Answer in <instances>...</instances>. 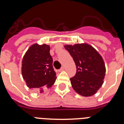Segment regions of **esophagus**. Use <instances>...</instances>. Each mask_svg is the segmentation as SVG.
<instances>
[{"label":"esophagus","instance_id":"34e87169","mask_svg":"<svg viewBox=\"0 0 124 124\" xmlns=\"http://www.w3.org/2000/svg\"><path fill=\"white\" fill-rule=\"evenodd\" d=\"M64 67H63H63H61V68L59 70V71H63V70H64Z\"/></svg>","mask_w":124,"mask_h":124}]
</instances>
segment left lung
Listing matches in <instances>:
<instances>
[{
	"label": "left lung",
	"mask_w": 124,
	"mask_h": 124,
	"mask_svg": "<svg viewBox=\"0 0 124 124\" xmlns=\"http://www.w3.org/2000/svg\"><path fill=\"white\" fill-rule=\"evenodd\" d=\"M76 66V73L71 78L72 87L83 96H91L101 87L106 68L102 58L93 46L85 44L65 45Z\"/></svg>",
	"instance_id": "1"
}]
</instances>
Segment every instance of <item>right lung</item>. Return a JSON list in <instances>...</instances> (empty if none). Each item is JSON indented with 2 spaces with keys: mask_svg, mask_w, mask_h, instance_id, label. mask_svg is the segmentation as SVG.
<instances>
[{
  "mask_svg": "<svg viewBox=\"0 0 124 124\" xmlns=\"http://www.w3.org/2000/svg\"><path fill=\"white\" fill-rule=\"evenodd\" d=\"M50 46L34 44L30 47L22 60L23 78L29 88L42 92L51 87L56 79L53 67V58L50 54Z\"/></svg>",
  "mask_w": 124,
  "mask_h": 124,
  "instance_id": "obj_1",
  "label": "right lung"
}]
</instances>
